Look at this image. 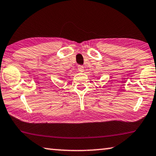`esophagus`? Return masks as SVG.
Masks as SVG:
<instances>
[{
  "mask_svg": "<svg viewBox=\"0 0 156 156\" xmlns=\"http://www.w3.org/2000/svg\"><path fill=\"white\" fill-rule=\"evenodd\" d=\"M78 71H80V72H83V71H84V67H83V66H78Z\"/></svg>",
  "mask_w": 156,
  "mask_h": 156,
  "instance_id": "obj_1",
  "label": "esophagus"
}]
</instances>
